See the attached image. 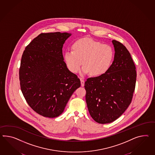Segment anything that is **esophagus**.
Segmentation results:
<instances>
[{
	"mask_svg": "<svg viewBox=\"0 0 155 155\" xmlns=\"http://www.w3.org/2000/svg\"><path fill=\"white\" fill-rule=\"evenodd\" d=\"M80 81H81V87L84 86V80L82 78H80Z\"/></svg>",
	"mask_w": 155,
	"mask_h": 155,
	"instance_id": "1",
	"label": "esophagus"
}]
</instances>
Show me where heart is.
Instances as JSON below:
<instances>
[{"label": "heart", "instance_id": "heart-1", "mask_svg": "<svg viewBox=\"0 0 155 155\" xmlns=\"http://www.w3.org/2000/svg\"><path fill=\"white\" fill-rule=\"evenodd\" d=\"M72 49L65 52L64 58L68 68L73 73L79 71L83 62V74L101 75L109 69L114 56V49L110 45L88 38L76 41Z\"/></svg>", "mask_w": 155, "mask_h": 155}]
</instances>
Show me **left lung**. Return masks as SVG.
<instances>
[{
	"mask_svg": "<svg viewBox=\"0 0 155 155\" xmlns=\"http://www.w3.org/2000/svg\"><path fill=\"white\" fill-rule=\"evenodd\" d=\"M114 61L106 72L85 82V99L93 119L99 124L118 119L131 103L135 91V64L127 48L113 40Z\"/></svg>",
	"mask_w": 155,
	"mask_h": 155,
	"instance_id": "left-lung-1",
	"label": "left lung"
}]
</instances>
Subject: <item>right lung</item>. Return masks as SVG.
<instances>
[{"label":"right lung","instance_id":"right-lung-1","mask_svg":"<svg viewBox=\"0 0 155 155\" xmlns=\"http://www.w3.org/2000/svg\"><path fill=\"white\" fill-rule=\"evenodd\" d=\"M70 36L68 32L41 33L26 47L22 56L21 91L29 106L44 117L60 116L81 85L64 61L62 47Z\"/></svg>","mask_w":155,"mask_h":155}]
</instances>
